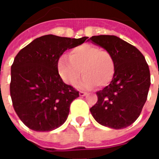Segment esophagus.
I'll return each instance as SVG.
<instances>
[{
  "instance_id": "obj_1",
  "label": "esophagus",
  "mask_w": 159,
  "mask_h": 159,
  "mask_svg": "<svg viewBox=\"0 0 159 159\" xmlns=\"http://www.w3.org/2000/svg\"><path fill=\"white\" fill-rule=\"evenodd\" d=\"M79 95H80V96H85V95H87V93L83 92V91H80Z\"/></svg>"
}]
</instances>
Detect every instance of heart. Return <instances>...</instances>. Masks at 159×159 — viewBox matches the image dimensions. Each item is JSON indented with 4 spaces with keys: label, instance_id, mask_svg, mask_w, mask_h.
<instances>
[{
    "label": "heart",
    "instance_id": "1",
    "mask_svg": "<svg viewBox=\"0 0 159 159\" xmlns=\"http://www.w3.org/2000/svg\"><path fill=\"white\" fill-rule=\"evenodd\" d=\"M57 67L60 76L68 84H74L83 73L84 76L75 85L80 89H91L94 86L103 88L111 82L116 62L109 51L83 44L71 49L69 58L60 57Z\"/></svg>",
    "mask_w": 159,
    "mask_h": 159
}]
</instances>
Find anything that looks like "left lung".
<instances>
[{"instance_id": "8db88e82", "label": "left lung", "mask_w": 159, "mask_h": 159, "mask_svg": "<svg viewBox=\"0 0 159 159\" xmlns=\"http://www.w3.org/2000/svg\"><path fill=\"white\" fill-rule=\"evenodd\" d=\"M89 40L111 52L116 62L113 78L97 92L98 101L90 112L103 126L115 129L129 126L140 116L151 85L145 57L134 46L116 36H93Z\"/></svg>"}]
</instances>
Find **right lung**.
I'll use <instances>...</instances> for the list:
<instances>
[{
	"label": "right lung",
	"instance_id": "obj_1",
	"mask_svg": "<svg viewBox=\"0 0 159 159\" xmlns=\"http://www.w3.org/2000/svg\"><path fill=\"white\" fill-rule=\"evenodd\" d=\"M87 38L46 35L16 55L11 66L10 94L14 111L29 129L51 131L66 121L70 106L79 92L63 82L57 64L66 50L83 44Z\"/></svg>",
	"mask_w": 159,
	"mask_h": 159
}]
</instances>
